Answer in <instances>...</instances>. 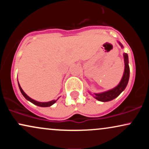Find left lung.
Here are the masks:
<instances>
[{"instance_id": "1", "label": "left lung", "mask_w": 149, "mask_h": 149, "mask_svg": "<svg viewBox=\"0 0 149 149\" xmlns=\"http://www.w3.org/2000/svg\"><path fill=\"white\" fill-rule=\"evenodd\" d=\"M120 45H122L120 44ZM124 61H125V71L123 76L122 80L120 82V83L118 86H116L115 88L112 89V90H109V91L102 92L100 94H95V98L97 100L100 101V102H109V101L114 100L121 93L125 88L127 86L128 80H129L130 77V67L129 64H128V56L127 54L125 53L124 54Z\"/></svg>"}]
</instances>
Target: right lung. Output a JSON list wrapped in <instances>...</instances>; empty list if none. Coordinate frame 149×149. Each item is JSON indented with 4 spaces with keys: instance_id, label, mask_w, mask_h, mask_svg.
Returning a JSON list of instances; mask_svg holds the SVG:
<instances>
[{
    "instance_id": "1",
    "label": "right lung",
    "mask_w": 149,
    "mask_h": 149,
    "mask_svg": "<svg viewBox=\"0 0 149 149\" xmlns=\"http://www.w3.org/2000/svg\"><path fill=\"white\" fill-rule=\"evenodd\" d=\"M18 85H19V88L20 91H21L22 94V95H23V96L27 100H29V102H31V103H33V104H35V105L38 106V107H50V106H52L53 104L55 103L56 101H57V100H52V101H51V102H37V101H35V100H32V99L30 98V97H29L28 95H26V93L23 91V90H22L21 87H20L19 84V82H18Z\"/></svg>"
}]
</instances>
